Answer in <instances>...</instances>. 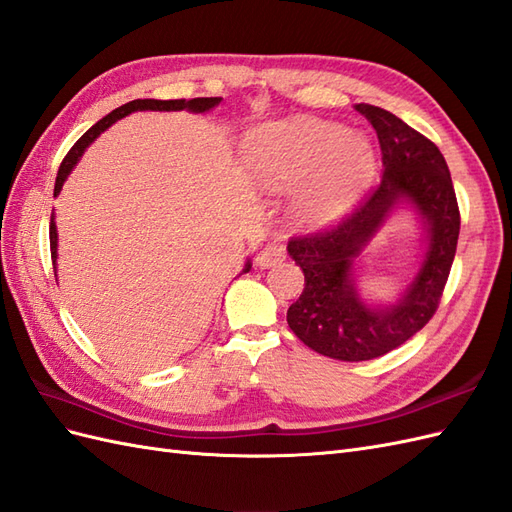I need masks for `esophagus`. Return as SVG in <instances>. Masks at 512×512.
Here are the masks:
<instances>
[{
	"label": "esophagus",
	"mask_w": 512,
	"mask_h": 512,
	"mask_svg": "<svg viewBox=\"0 0 512 512\" xmlns=\"http://www.w3.org/2000/svg\"><path fill=\"white\" fill-rule=\"evenodd\" d=\"M285 259V244L281 240H274L268 242L264 248H261L259 255H257V266L259 268H272L281 264Z\"/></svg>",
	"instance_id": "obj_1"
}]
</instances>
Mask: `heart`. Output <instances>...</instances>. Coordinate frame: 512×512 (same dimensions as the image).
<instances>
[{"label":"heart","instance_id":"obj_1","mask_svg":"<svg viewBox=\"0 0 512 512\" xmlns=\"http://www.w3.org/2000/svg\"><path fill=\"white\" fill-rule=\"evenodd\" d=\"M246 155L261 186H303L300 214L309 220L344 214L374 175V149L368 138L318 119L261 125L246 138Z\"/></svg>","mask_w":512,"mask_h":512}]
</instances>
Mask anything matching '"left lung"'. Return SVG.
I'll return each mask as SVG.
<instances>
[{
	"label": "left lung",
	"instance_id": "left-lung-1",
	"mask_svg": "<svg viewBox=\"0 0 512 512\" xmlns=\"http://www.w3.org/2000/svg\"><path fill=\"white\" fill-rule=\"evenodd\" d=\"M355 110L376 129L381 181L339 220L287 242L305 272V290L287 309V324L305 346L339 361L383 357L424 329L439 309L461 231L452 177L437 144L383 108L359 103ZM400 198L411 200L429 220V253L398 306L370 310L351 285V259Z\"/></svg>",
	"mask_w": 512,
	"mask_h": 512
}]
</instances>
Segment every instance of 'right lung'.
Listing matches in <instances>:
<instances>
[{
    "label": "right lung",
    "mask_w": 512,
    "mask_h": 512,
    "mask_svg": "<svg viewBox=\"0 0 512 512\" xmlns=\"http://www.w3.org/2000/svg\"><path fill=\"white\" fill-rule=\"evenodd\" d=\"M220 103V97H196V99H166V101H160V99H134L125 103V106L112 110L108 116H103V119L99 123H95L93 127H90L86 134L77 140L73 147L69 149V153L64 155V160L58 168V177H56V186H54V194L60 192L64 179L69 177V173L73 170V166L77 164V160H80L84 149L88 147L90 142H93L103 129H108L112 123H116L119 119H123V116L136 112V110H192V112H207L212 110L214 106H218ZM58 233H56V222H54V214H51V222H49V248H51V261H54V268H56V248H58ZM248 268H251V264H246L244 272H248Z\"/></svg>",
    "instance_id": "obj_1"
}]
</instances>
